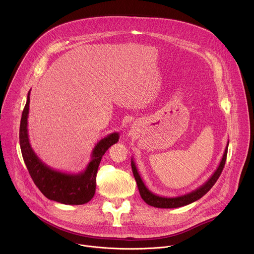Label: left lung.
Returning a JSON list of instances; mask_svg holds the SVG:
<instances>
[{
    "instance_id": "1",
    "label": "left lung",
    "mask_w": 254,
    "mask_h": 254,
    "mask_svg": "<svg viewBox=\"0 0 254 254\" xmlns=\"http://www.w3.org/2000/svg\"><path fill=\"white\" fill-rule=\"evenodd\" d=\"M228 144H229V140L227 142V146L225 148L222 160H221L218 168L216 169V171L213 173V175L208 179L207 182H205L202 186H200L199 188H197L196 190H194L188 194H185L182 196H177V197H162V196L156 195L153 192H151L147 188V186L144 185V183L142 182V180H141V178L137 172V169L135 167V164H134L133 160L131 159V169H132L134 179L136 181V185H137L140 197L148 205L156 207V208H178V207L186 206L188 204H191V203L199 200L214 186L216 181L218 180V178L220 177V175L223 171V168L225 166V162H226Z\"/></svg>"
}]
</instances>
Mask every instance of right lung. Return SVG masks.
Listing matches in <instances>:
<instances>
[{"label":"right lung","mask_w":254,"mask_h":254,"mask_svg":"<svg viewBox=\"0 0 254 254\" xmlns=\"http://www.w3.org/2000/svg\"><path fill=\"white\" fill-rule=\"evenodd\" d=\"M29 104L30 91L21 118L19 137L22 156L35 185L49 200L66 205H82L89 202L95 193L96 174L102 156L119 141L120 133L108 134L95 144L91 160L83 172L78 174L62 173L43 163L31 147L28 135Z\"/></svg>","instance_id":"add662e5"}]
</instances>
